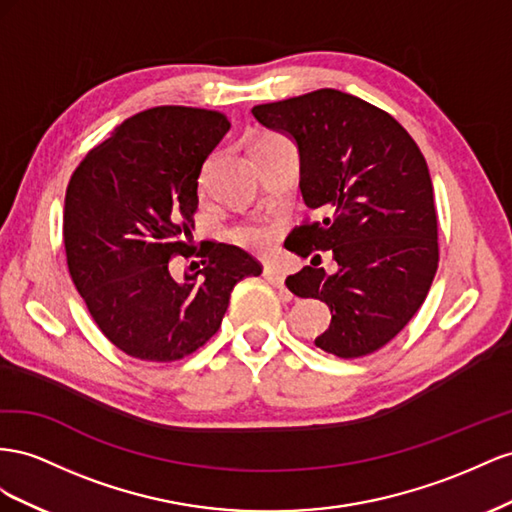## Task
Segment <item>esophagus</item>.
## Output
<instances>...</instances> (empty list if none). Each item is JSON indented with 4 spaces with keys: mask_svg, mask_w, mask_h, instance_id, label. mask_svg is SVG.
<instances>
[{
    "mask_svg": "<svg viewBox=\"0 0 512 512\" xmlns=\"http://www.w3.org/2000/svg\"><path fill=\"white\" fill-rule=\"evenodd\" d=\"M264 279H266L272 287L281 289V291H283V296H285L287 300H291V294H289L287 287H285V272H283L279 266L266 264V266H264Z\"/></svg>",
    "mask_w": 512,
    "mask_h": 512,
    "instance_id": "obj_1",
    "label": "esophagus"
}]
</instances>
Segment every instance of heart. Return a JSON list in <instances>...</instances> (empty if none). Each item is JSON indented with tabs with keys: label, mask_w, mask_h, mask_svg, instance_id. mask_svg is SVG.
Returning a JSON list of instances; mask_svg holds the SVG:
<instances>
[{
	"label": "heart",
	"mask_w": 512,
	"mask_h": 512,
	"mask_svg": "<svg viewBox=\"0 0 512 512\" xmlns=\"http://www.w3.org/2000/svg\"><path fill=\"white\" fill-rule=\"evenodd\" d=\"M236 240L248 248H264L272 240V229L268 225H244L236 231Z\"/></svg>",
	"instance_id": "obj_1"
}]
</instances>
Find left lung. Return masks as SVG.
I'll use <instances>...</instances> for the list:
<instances>
[{
	"instance_id": "obj_1",
	"label": "left lung",
	"mask_w": 512,
	"mask_h": 512,
	"mask_svg": "<svg viewBox=\"0 0 512 512\" xmlns=\"http://www.w3.org/2000/svg\"><path fill=\"white\" fill-rule=\"evenodd\" d=\"M253 115L296 143L306 208L328 214L285 242L302 257L330 251L337 261L334 272L311 261L285 281L298 298L330 306L315 345L339 358L377 352L416 315L437 272L425 156L392 115L330 87L257 105Z\"/></svg>"
}]
</instances>
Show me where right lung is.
Segmentation results:
<instances>
[{"mask_svg":"<svg viewBox=\"0 0 512 512\" xmlns=\"http://www.w3.org/2000/svg\"><path fill=\"white\" fill-rule=\"evenodd\" d=\"M227 130L216 111H141L96 145L68 182L72 283L102 334L128 356L171 362L193 354L221 328L236 283L261 274L240 246H193L199 173ZM182 260L192 266L182 269Z\"/></svg>","mask_w":512,"mask_h":512,"instance_id":"obj_1","label":"right lung"}]
</instances>
